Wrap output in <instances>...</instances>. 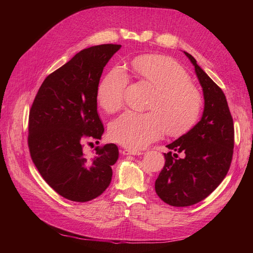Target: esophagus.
I'll return each mask as SVG.
<instances>
[{"mask_svg":"<svg viewBox=\"0 0 253 253\" xmlns=\"http://www.w3.org/2000/svg\"><path fill=\"white\" fill-rule=\"evenodd\" d=\"M124 155H142L143 153L141 151H137V150H124L121 152Z\"/></svg>","mask_w":253,"mask_h":253,"instance_id":"34e87169","label":"esophagus"}]
</instances>
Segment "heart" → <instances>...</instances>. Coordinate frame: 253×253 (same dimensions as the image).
I'll list each match as a JSON object with an SVG mask.
<instances>
[{"label": "heart", "instance_id": "heart-1", "mask_svg": "<svg viewBox=\"0 0 253 253\" xmlns=\"http://www.w3.org/2000/svg\"><path fill=\"white\" fill-rule=\"evenodd\" d=\"M137 77L156 90L149 104L150 113L127 111L110 125V137L129 149H142L166 132L180 135L187 132L200 117L202 94L192 83L187 71L177 61L159 55H142L132 60ZM128 75L121 66L114 67L97 88V101L113 113L125 102Z\"/></svg>", "mask_w": 253, "mask_h": 253}]
</instances>
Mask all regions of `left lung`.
<instances>
[{
  "mask_svg": "<svg viewBox=\"0 0 253 253\" xmlns=\"http://www.w3.org/2000/svg\"><path fill=\"white\" fill-rule=\"evenodd\" d=\"M183 52L194 65L205 105L201 120L167 145L174 153H165L166 163L155 181L160 200L173 207H188L209 196L227 175L234 147L233 119L225 94L194 57ZM178 152L184 154L182 159Z\"/></svg>",
  "mask_w": 253,
  "mask_h": 253,
  "instance_id": "left-lung-1",
  "label": "left lung"
}]
</instances>
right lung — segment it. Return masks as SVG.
I'll list each match as a JSON object with an SVG mask.
<instances>
[{
	"label": "right lung",
	"instance_id": "right-lung-1",
	"mask_svg": "<svg viewBox=\"0 0 253 253\" xmlns=\"http://www.w3.org/2000/svg\"><path fill=\"white\" fill-rule=\"evenodd\" d=\"M120 47L101 44L76 53L43 81L29 112L33 162L43 179L73 202L94 200L112 180L117 145L98 147L95 157H87L83 142L101 139L104 132L97 112V88L104 66Z\"/></svg>",
	"mask_w": 253,
	"mask_h": 253
}]
</instances>
